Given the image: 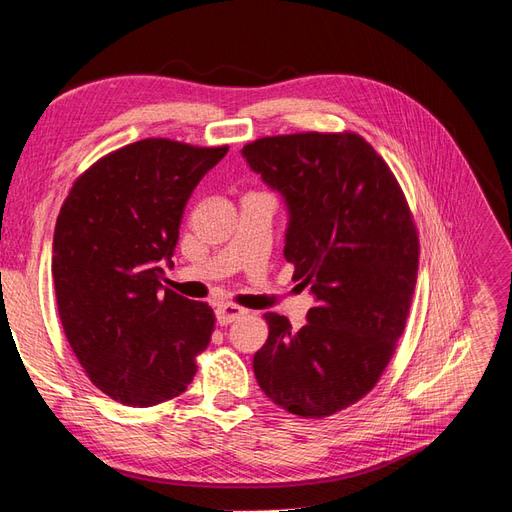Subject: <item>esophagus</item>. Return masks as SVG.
<instances>
[{
  "instance_id": "1",
  "label": "esophagus",
  "mask_w": 512,
  "mask_h": 512,
  "mask_svg": "<svg viewBox=\"0 0 512 512\" xmlns=\"http://www.w3.org/2000/svg\"><path fill=\"white\" fill-rule=\"evenodd\" d=\"M244 313H246V309H242V307H238V305H233V303H220V305L216 307V320H218L220 326H227V324L235 322L238 318H242Z\"/></svg>"
}]
</instances>
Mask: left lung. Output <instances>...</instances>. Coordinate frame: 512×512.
I'll return each instance as SVG.
<instances>
[{"mask_svg":"<svg viewBox=\"0 0 512 512\" xmlns=\"http://www.w3.org/2000/svg\"><path fill=\"white\" fill-rule=\"evenodd\" d=\"M242 155L290 207L285 259L316 307L292 331L266 313L253 359L266 396L322 419L376 387L396 352L417 281V227L396 175L355 131H303L244 144Z\"/></svg>","mask_w":512,"mask_h":512,"instance_id":"left-lung-1","label":"left lung"}]
</instances>
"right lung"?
Masks as SVG:
<instances>
[{"label": "right lung", "instance_id": "obj_1", "mask_svg": "<svg viewBox=\"0 0 512 512\" xmlns=\"http://www.w3.org/2000/svg\"><path fill=\"white\" fill-rule=\"evenodd\" d=\"M229 147L144 138L75 179L56 220V303L64 335L97 389L127 406L177 398L196 374L216 318L162 287L183 209Z\"/></svg>", "mask_w": 512, "mask_h": 512}]
</instances>
